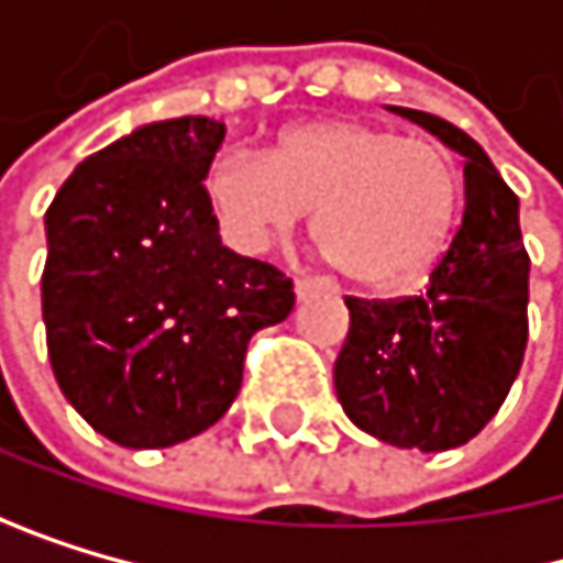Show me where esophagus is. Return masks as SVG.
I'll return each instance as SVG.
<instances>
[{
	"instance_id": "esophagus-1",
	"label": "esophagus",
	"mask_w": 563,
	"mask_h": 563,
	"mask_svg": "<svg viewBox=\"0 0 563 563\" xmlns=\"http://www.w3.org/2000/svg\"><path fill=\"white\" fill-rule=\"evenodd\" d=\"M294 290H297V300H307V297H313L320 290H334V284H331V279H320V276H300L294 284Z\"/></svg>"
}]
</instances>
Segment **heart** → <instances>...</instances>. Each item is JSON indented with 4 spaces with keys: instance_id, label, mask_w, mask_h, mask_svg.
<instances>
[{
    "instance_id": "obj_1",
    "label": "heart",
    "mask_w": 563,
    "mask_h": 563,
    "mask_svg": "<svg viewBox=\"0 0 563 563\" xmlns=\"http://www.w3.org/2000/svg\"><path fill=\"white\" fill-rule=\"evenodd\" d=\"M206 191L225 240L263 253L313 209V235L347 279L412 287L439 263L460 216L456 162L432 141L364 121H303L273 155L225 147Z\"/></svg>"
}]
</instances>
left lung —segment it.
<instances>
[{
    "label": "left lung",
    "mask_w": 563,
    "mask_h": 563,
    "mask_svg": "<svg viewBox=\"0 0 563 563\" xmlns=\"http://www.w3.org/2000/svg\"><path fill=\"white\" fill-rule=\"evenodd\" d=\"M466 158V209L419 297H347L351 328L334 361L347 419L388 445L442 452L470 442L496 412L527 351L530 256L520 202L456 124L388 107Z\"/></svg>",
    "instance_id": "left-lung-1"
}]
</instances>
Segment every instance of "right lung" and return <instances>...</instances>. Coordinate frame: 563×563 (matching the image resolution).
I'll list each match as a JSON object with an SVG mask.
<instances>
[{"mask_svg": "<svg viewBox=\"0 0 563 563\" xmlns=\"http://www.w3.org/2000/svg\"><path fill=\"white\" fill-rule=\"evenodd\" d=\"M212 118L141 124L84 158L46 209L43 323L59 391L111 442L165 449L216 426L250 338L294 284L222 246L206 175Z\"/></svg>", "mask_w": 563, "mask_h": 563, "instance_id": "1", "label": "right lung"}]
</instances>
